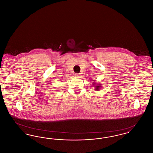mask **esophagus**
I'll use <instances>...</instances> for the list:
<instances>
[{
	"instance_id": "obj_1",
	"label": "esophagus",
	"mask_w": 153,
	"mask_h": 153,
	"mask_svg": "<svg viewBox=\"0 0 153 153\" xmlns=\"http://www.w3.org/2000/svg\"><path fill=\"white\" fill-rule=\"evenodd\" d=\"M75 76H76V77H79V76H80V74H79V73H76V74H75Z\"/></svg>"
}]
</instances>
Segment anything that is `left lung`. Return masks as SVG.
Returning a JSON list of instances; mask_svg holds the SVG:
<instances>
[{
  "mask_svg": "<svg viewBox=\"0 0 153 153\" xmlns=\"http://www.w3.org/2000/svg\"><path fill=\"white\" fill-rule=\"evenodd\" d=\"M92 84H93L92 85L94 86L93 87L95 88V90H96V91H99L100 89L102 88V84H98V83H96L95 81H94V82H92Z\"/></svg>",
  "mask_w": 153,
  "mask_h": 153,
  "instance_id": "left-lung-1",
  "label": "left lung"
}]
</instances>
